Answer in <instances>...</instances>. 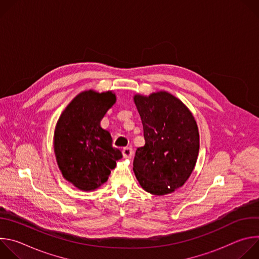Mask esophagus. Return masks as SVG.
<instances>
[{
  "label": "esophagus",
  "instance_id": "34e87169",
  "mask_svg": "<svg viewBox=\"0 0 259 259\" xmlns=\"http://www.w3.org/2000/svg\"><path fill=\"white\" fill-rule=\"evenodd\" d=\"M122 154H123L124 158H131L132 155H133V151H132L131 147L127 146V147H124L123 151H122Z\"/></svg>",
  "mask_w": 259,
  "mask_h": 259
}]
</instances>
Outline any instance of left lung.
Listing matches in <instances>:
<instances>
[{"label": "left lung", "instance_id": "obj_1", "mask_svg": "<svg viewBox=\"0 0 259 259\" xmlns=\"http://www.w3.org/2000/svg\"><path fill=\"white\" fill-rule=\"evenodd\" d=\"M145 144L138 147L133 171L144 191L163 196L182 187L199 154V130L190 109L172 94L135 95Z\"/></svg>", "mask_w": 259, "mask_h": 259}]
</instances>
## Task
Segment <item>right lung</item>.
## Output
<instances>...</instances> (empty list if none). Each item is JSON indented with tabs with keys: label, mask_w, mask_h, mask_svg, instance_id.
Wrapping results in <instances>:
<instances>
[{
	"label": "right lung",
	"mask_w": 259,
	"mask_h": 259,
	"mask_svg": "<svg viewBox=\"0 0 259 259\" xmlns=\"http://www.w3.org/2000/svg\"><path fill=\"white\" fill-rule=\"evenodd\" d=\"M112 91L81 92L65 107L55 127L54 152L63 177L81 191L104 183L123 156L100 121L116 102Z\"/></svg>",
	"instance_id": "obj_1"
}]
</instances>
